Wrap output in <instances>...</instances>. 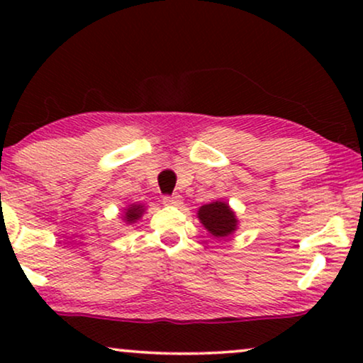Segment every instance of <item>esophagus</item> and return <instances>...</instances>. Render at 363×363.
I'll return each mask as SVG.
<instances>
[{"label": "esophagus", "mask_w": 363, "mask_h": 363, "mask_svg": "<svg viewBox=\"0 0 363 363\" xmlns=\"http://www.w3.org/2000/svg\"><path fill=\"white\" fill-rule=\"evenodd\" d=\"M163 205H165V206H182L183 200H182L180 195L163 196Z\"/></svg>", "instance_id": "esophagus-1"}]
</instances>
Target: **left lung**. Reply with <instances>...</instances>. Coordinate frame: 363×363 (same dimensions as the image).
I'll return each instance as SVG.
<instances>
[{"mask_svg": "<svg viewBox=\"0 0 363 363\" xmlns=\"http://www.w3.org/2000/svg\"><path fill=\"white\" fill-rule=\"evenodd\" d=\"M196 218L205 230L215 238H228L238 230L240 220L226 201L216 200L198 208Z\"/></svg>", "mask_w": 363, "mask_h": 363, "instance_id": "8db88e82", "label": "left lung"}]
</instances>
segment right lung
Segmentation results:
<instances>
[{"mask_svg": "<svg viewBox=\"0 0 363 363\" xmlns=\"http://www.w3.org/2000/svg\"><path fill=\"white\" fill-rule=\"evenodd\" d=\"M143 213H145V206H143L142 203H132V205H128L125 208V211H123L122 221L125 223V225H133V223L140 220Z\"/></svg>", "mask_w": 363, "mask_h": 363, "instance_id": "add662e5", "label": "right lung"}]
</instances>
